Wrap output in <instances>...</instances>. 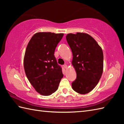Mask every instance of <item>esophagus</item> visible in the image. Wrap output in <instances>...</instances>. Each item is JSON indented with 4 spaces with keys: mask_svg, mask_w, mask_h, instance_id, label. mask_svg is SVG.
Listing matches in <instances>:
<instances>
[{
    "mask_svg": "<svg viewBox=\"0 0 124 124\" xmlns=\"http://www.w3.org/2000/svg\"><path fill=\"white\" fill-rule=\"evenodd\" d=\"M63 68H64V69H67V64H64L63 65Z\"/></svg>",
    "mask_w": 124,
    "mask_h": 124,
    "instance_id": "1",
    "label": "esophagus"
}]
</instances>
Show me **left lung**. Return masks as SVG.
Segmentation results:
<instances>
[{
    "mask_svg": "<svg viewBox=\"0 0 124 124\" xmlns=\"http://www.w3.org/2000/svg\"><path fill=\"white\" fill-rule=\"evenodd\" d=\"M66 39L72 52V63L77 73L72 83V89L81 94L88 93L95 87L102 75V49L87 33H69Z\"/></svg>",
    "mask_w": 124,
    "mask_h": 124,
    "instance_id": "left-lung-1",
    "label": "left lung"
}]
</instances>
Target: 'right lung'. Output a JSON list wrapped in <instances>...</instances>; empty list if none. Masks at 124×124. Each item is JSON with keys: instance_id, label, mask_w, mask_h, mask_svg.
Masks as SVG:
<instances>
[{"instance_id": "add662e5", "label": "right lung", "mask_w": 124, "mask_h": 124, "mask_svg": "<svg viewBox=\"0 0 124 124\" xmlns=\"http://www.w3.org/2000/svg\"><path fill=\"white\" fill-rule=\"evenodd\" d=\"M63 33L38 32L29 42L24 58L26 76L36 91L47 96L58 89L63 77L54 52Z\"/></svg>"}]
</instances>
